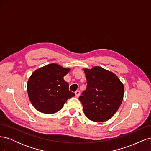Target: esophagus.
<instances>
[{
	"mask_svg": "<svg viewBox=\"0 0 151 151\" xmlns=\"http://www.w3.org/2000/svg\"><path fill=\"white\" fill-rule=\"evenodd\" d=\"M75 94L76 97H79L80 96V91L79 90H77L75 92Z\"/></svg>",
	"mask_w": 151,
	"mask_h": 151,
	"instance_id": "1",
	"label": "esophagus"
}]
</instances>
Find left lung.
Masks as SVG:
<instances>
[{"instance_id": "8db88e82", "label": "left lung", "mask_w": 151, "mask_h": 151, "mask_svg": "<svg viewBox=\"0 0 151 151\" xmlns=\"http://www.w3.org/2000/svg\"><path fill=\"white\" fill-rule=\"evenodd\" d=\"M86 89L79 98L84 115L95 122L108 120L120 108L124 86L113 72L98 66L84 68Z\"/></svg>"}]
</instances>
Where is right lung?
<instances>
[{
	"label": "right lung",
	"instance_id": "obj_1",
	"mask_svg": "<svg viewBox=\"0 0 151 151\" xmlns=\"http://www.w3.org/2000/svg\"><path fill=\"white\" fill-rule=\"evenodd\" d=\"M70 70V68L51 63L33 72L27 86L30 101L38 111L55 113L60 110L68 98L74 96L63 79Z\"/></svg>",
	"mask_w": 151,
	"mask_h": 151
}]
</instances>
